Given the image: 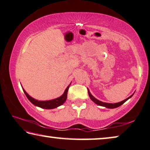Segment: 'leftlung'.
<instances>
[{"instance_id": "left-lung-1", "label": "left lung", "mask_w": 150, "mask_h": 150, "mask_svg": "<svg viewBox=\"0 0 150 150\" xmlns=\"http://www.w3.org/2000/svg\"><path fill=\"white\" fill-rule=\"evenodd\" d=\"M87 90H88V94H89L90 99H91V100H92L95 103H96L97 105H98L105 107V108H108V109H114V108H118V107H120V106H121L122 105H123V104L124 103L125 101H127L128 99H129V98H131V97H132L133 96H134V93H135V92H134V93H133V94L132 95V96H129V97H127V99H124V100H123V101H122L118 102V103H105V102L101 101L98 100V99H97L96 98V97H94L93 96H92L91 93H90V91H89V89H87Z\"/></svg>"}]
</instances>
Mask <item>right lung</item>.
<instances>
[{"mask_svg": "<svg viewBox=\"0 0 150 150\" xmlns=\"http://www.w3.org/2000/svg\"><path fill=\"white\" fill-rule=\"evenodd\" d=\"M70 85L71 83L69 84V85H68L67 87L66 88V89L65 90V91H64L62 96H60L59 97H57V98L56 99H51V100H48V101L37 100V99H35L31 96H30L26 92V91L23 89V90L28 100L31 102L34 105L37 107H39V108L45 109H52L57 108V107L63 105V104L65 103V101L67 99V92H68V90H69V88Z\"/></svg>", "mask_w": 150, "mask_h": 150, "instance_id": "add662e5", "label": "right lung"}]
</instances>
